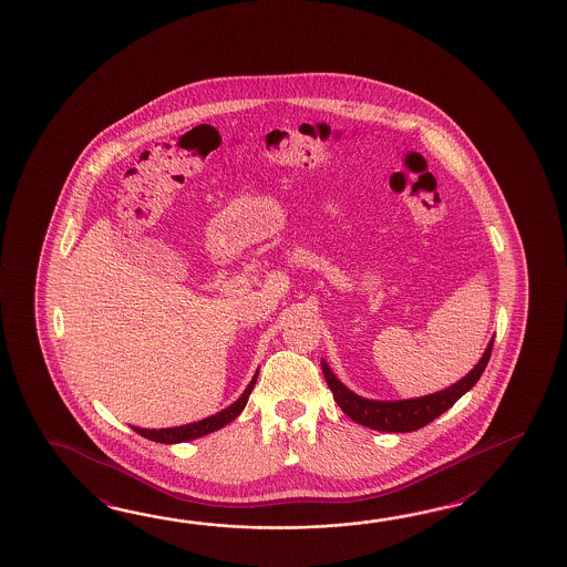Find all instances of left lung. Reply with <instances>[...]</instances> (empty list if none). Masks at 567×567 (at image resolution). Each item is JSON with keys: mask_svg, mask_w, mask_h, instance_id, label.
<instances>
[{"mask_svg": "<svg viewBox=\"0 0 567 567\" xmlns=\"http://www.w3.org/2000/svg\"><path fill=\"white\" fill-rule=\"evenodd\" d=\"M493 342L494 338L488 342L478 364L464 379H460L458 383L447 386L444 391H437L425 398L373 401V399L361 398L342 385L324 361H322V373L338 408L344 411L352 422L361 423L364 427H371L377 432L405 434L434 422L435 417H440L444 411L450 410L466 391H471L472 386L476 385V381L481 379L491 359Z\"/></svg>", "mask_w": 567, "mask_h": 567, "instance_id": "1", "label": "left lung"}]
</instances>
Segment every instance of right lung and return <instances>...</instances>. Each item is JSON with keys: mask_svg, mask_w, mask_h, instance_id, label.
<instances>
[{"mask_svg": "<svg viewBox=\"0 0 567 567\" xmlns=\"http://www.w3.org/2000/svg\"><path fill=\"white\" fill-rule=\"evenodd\" d=\"M255 381H257V373H255L251 383L247 385V389L243 391L241 398L237 399L233 405H229L227 410L218 411L210 417H205L200 422L186 423V425H178V427H166V430H142V427H133V432H137L140 435H144L152 442H159V444H178V442H188V440H196L200 435L210 434L215 430L225 427L227 423L233 422L247 405V399L254 391Z\"/></svg>", "mask_w": 567, "mask_h": 567, "instance_id": "obj_1", "label": "right lung"}]
</instances>
